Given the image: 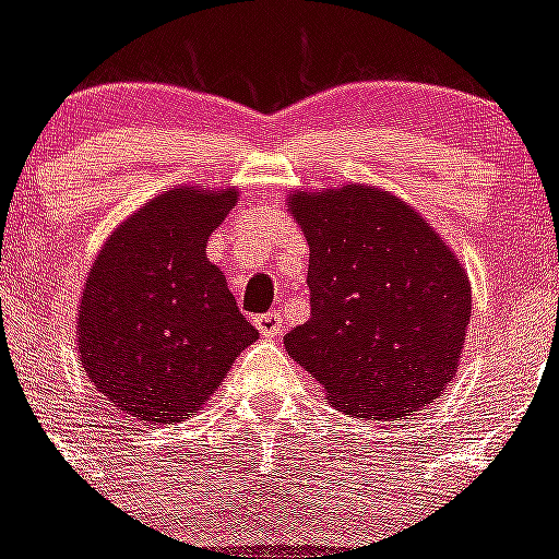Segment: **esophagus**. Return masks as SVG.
<instances>
[{
	"instance_id": "1",
	"label": "esophagus",
	"mask_w": 559,
	"mask_h": 559,
	"mask_svg": "<svg viewBox=\"0 0 559 559\" xmlns=\"http://www.w3.org/2000/svg\"><path fill=\"white\" fill-rule=\"evenodd\" d=\"M254 324H257V330H260V335H263V338H274V335L283 330V316L276 313V310H271V313L257 316Z\"/></svg>"
}]
</instances>
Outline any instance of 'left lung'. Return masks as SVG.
I'll return each instance as SVG.
<instances>
[{
    "label": "left lung",
    "mask_w": 559,
    "mask_h": 559,
    "mask_svg": "<svg viewBox=\"0 0 559 559\" xmlns=\"http://www.w3.org/2000/svg\"><path fill=\"white\" fill-rule=\"evenodd\" d=\"M310 246V319L285 335L335 408L408 417L456 374L471 324V283L442 237L389 192H296Z\"/></svg>",
    "instance_id": "obj_1"
}]
</instances>
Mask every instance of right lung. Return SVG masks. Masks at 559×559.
<instances>
[{"instance_id": "right-lung-1", "label": "right lung", "mask_w": 559, "mask_h": 559, "mask_svg": "<svg viewBox=\"0 0 559 559\" xmlns=\"http://www.w3.org/2000/svg\"><path fill=\"white\" fill-rule=\"evenodd\" d=\"M237 192L167 190L114 231L81 299V364L103 400L151 426L199 412L257 341L206 240Z\"/></svg>"}]
</instances>
